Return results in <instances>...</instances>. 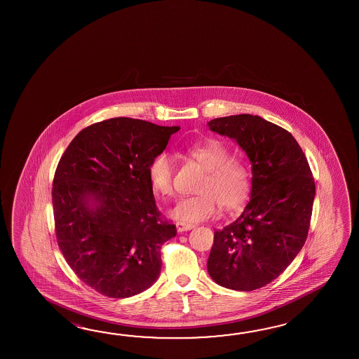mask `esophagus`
<instances>
[{
  "instance_id": "1",
  "label": "esophagus",
  "mask_w": 359,
  "mask_h": 359,
  "mask_svg": "<svg viewBox=\"0 0 359 359\" xmlns=\"http://www.w3.org/2000/svg\"><path fill=\"white\" fill-rule=\"evenodd\" d=\"M176 227L178 232H186V231H190V229H194L195 226H194V224H184V223H181V222H177Z\"/></svg>"
}]
</instances>
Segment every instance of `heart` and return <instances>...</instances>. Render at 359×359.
Returning a JSON list of instances; mask_svg holds the SVG:
<instances>
[{"mask_svg": "<svg viewBox=\"0 0 359 359\" xmlns=\"http://www.w3.org/2000/svg\"><path fill=\"white\" fill-rule=\"evenodd\" d=\"M189 156L206 170L198 184V195L180 198L169 212L170 217L184 224H194L212 218L217 205L222 210H236L245 204L250 192V170L244 161L231 158L229 149L219 140H208L191 146ZM149 181L153 190L164 198L175 194V159L161 153L149 165Z\"/></svg>", "mask_w": 359, "mask_h": 359, "instance_id": "b5f03b06", "label": "heart"}]
</instances>
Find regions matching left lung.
<instances>
[{
  "mask_svg": "<svg viewBox=\"0 0 359 359\" xmlns=\"http://www.w3.org/2000/svg\"><path fill=\"white\" fill-rule=\"evenodd\" d=\"M232 138L252 164L250 200L244 212L214 232L208 272L231 290L266 286L290 266L304 245L316 184L290 132L258 115H229L208 123Z\"/></svg>",
  "mask_w": 359,
  "mask_h": 359,
  "instance_id": "8db88e82",
  "label": "left lung"
}]
</instances>
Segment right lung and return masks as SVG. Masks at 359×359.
Listing matches in <instances>:
<instances>
[{
    "mask_svg": "<svg viewBox=\"0 0 359 359\" xmlns=\"http://www.w3.org/2000/svg\"><path fill=\"white\" fill-rule=\"evenodd\" d=\"M177 130L132 118L95 123L57 164V244L81 281L109 298L137 295L161 275V245L177 229L161 221L147 170Z\"/></svg>",
    "mask_w": 359,
    "mask_h": 359,
    "instance_id": "right-lung-1",
    "label": "right lung"
}]
</instances>
